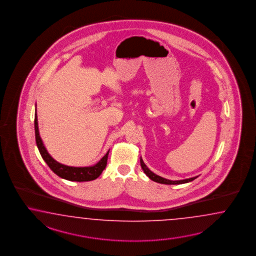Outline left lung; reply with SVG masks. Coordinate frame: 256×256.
<instances>
[{"instance_id":"1","label":"left lung","mask_w":256,"mask_h":256,"mask_svg":"<svg viewBox=\"0 0 256 256\" xmlns=\"http://www.w3.org/2000/svg\"><path fill=\"white\" fill-rule=\"evenodd\" d=\"M140 166L142 168L144 173H146V175H147L151 180H154V182H159V184H186V182H192V180H194V179L196 178V177H193V178H190V179H186V180H166L165 178H162V177H160L158 175H156V174L152 172L146 166L144 162L142 161V158H140Z\"/></svg>"}]
</instances>
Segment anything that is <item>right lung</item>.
Listing matches in <instances>:
<instances>
[{"label": "right lung", "instance_id": "obj_1", "mask_svg": "<svg viewBox=\"0 0 256 256\" xmlns=\"http://www.w3.org/2000/svg\"><path fill=\"white\" fill-rule=\"evenodd\" d=\"M35 140L36 144L41 154L42 158L48 165L49 168L53 172L56 173L60 178L65 180H74V182H86L97 179L98 177L104 172L105 166L107 165V159L109 151L106 152L102 158L98 162L96 165L92 166H84V168H76V166H69L62 165L56 160L52 158L49 154L46 147L42 144L41 137L39 135L38 130V122H37V114L35 112L34 118Z\"/></svg>", "mask_w": 256, "mask_h": 256}]
</instances>
